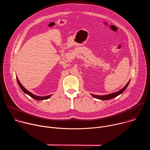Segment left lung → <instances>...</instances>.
<instances>
[{"mask_svg":"<svg viewBox=\"0 0 150 150\" xmlns=\"http://www.w3.org/2000/svg\"><path fill=\"white\" fill-rule=\"evenodd\" d=\"M129 81L127 83V84L125 85V86L120 90H119L117 92L112 93V94H108V95H104V96H97V95H95V94H91L94 98H98V99H100L102 100H110L112 98H113L116 97H117V96L120 95V94H122L127 88V87L128 86V84H129Z\"/></svg>","mask_w":150,"mask_h":150,"instance_id":"1","label":"left lung"}]
</instances>
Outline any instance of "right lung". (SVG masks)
<instances>
[{"label": "right lung", "instance_id": "1", "mask_svg": "<svg viewBox=\"0 0 150 150\" xmlns=\"http://www.w3.org/2000/svg\"><path fill=\"white\" fill-rule=\"evenodd\" d=\"M16 80H17V82H18V85H19V87H20V88H21V90H22L25 94H28V96H30V97H31L32 98H33L34 99H35V100H46V99H48V98H49L50 97H51V96L52 95H49V96H45V97H40V96H35V95H34V94H33V93H30V91H28V90H27L23 86V85L21 83V82H19V79H18V77H16Z\"/></svg>", "mask_w": 150, "mask_h": 150}]
</instances>
